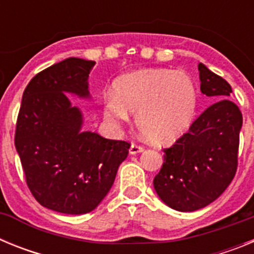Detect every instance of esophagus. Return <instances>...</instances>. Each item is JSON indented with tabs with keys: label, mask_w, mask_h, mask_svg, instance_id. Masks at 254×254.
<instances>
[{
	"label": "esophagus",
	"mask_w": 254,
	"mask_h": 254,
	"mask_svg": "<svg viewBox=\"0 0 254 254\" xmlns=\"http://www.w3.org/2000/svg\"><path fill=\"white\" fill-rule=\"evenodd\" d=\"M141 151H143V146L142 145H138V143H132L131 147H129V154L132 155L138 154Z\"/></svg>",
	"instance_id": "34e87169"
}]
</instances>
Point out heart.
<instances>
[{"label":"heart","instance_id":"obj_1","mask_svg":"<svg viewBox=\"0 0 254 254\" xmlns=\"http://www.w3.org/2000/svg\"><path fill=\"white\" fill-rule=\"evenodd\" d=\"M197 108V90L192 78L173 69H143L121 77L114 94L104 98L109 121L126 123L137 114L141 133L155 143H170L190 127Z\"/></svg>","mask_w":254,"mask_h":254}]
</instances>
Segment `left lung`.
<instances>
[{
  "mask_svg": "<svg viewBox=\"0 0 254 254\" xmlns=\"http://www.w3.org/2000/svg\"><path fill=\"white\" fill-rule=\"evenodd\" d=\"M201 93L217 100L190 125L187 133L168 149L154 178L164 202L190 212L210 205L228 188L238 168L243 116L229 99L232 86L221 76L198 64Z\"/></svg>",
  "mask_w": 254,
  "mask_h": 254,
  "instance_id": "left-lung-1",
  "label": "left lung"
}]
</instances>
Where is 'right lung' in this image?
Instances as JSON below:
<instances>
[{
	"label": "right lung",
	"mask_w": 254,
	"mask_h": 254,
	"mask_svg": "<svg viewBox=\"0 0 254 254\" xmlns=\"http://www.w3.org/2000/svg\"><path fill=\"white\" fill-rule=\"evenodd\" d=\"M94 64L72 57L40 71L25 87L17 116L15 146L26 185L40 205L62 214L99 205L131 146L81 131V112L64 93L87 98Z\"/></svg>",
	"instance_id": "1"
}]
</instances>
